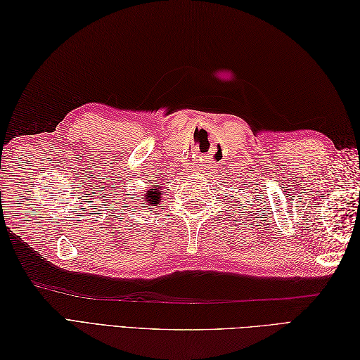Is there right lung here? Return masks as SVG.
I'll return each instance as SVG.
<instances>
[{"instance_id": "add662e5", "label": "right lung", "mask_w": 360, "mask_h": 360, "mask_svg": "<svg viewBox=\"0 0 360 360\" xmlns=\"http://www.w3.org/2000/svg\"><path fill=\"white\" fill-rule=\"evenodd\" d=\"M144 200H146V202H143L144 207H147V205H158V204H159V200H160L159 184H155V186H151V188L146 192Z\"/></svg>"}]
</instances>
